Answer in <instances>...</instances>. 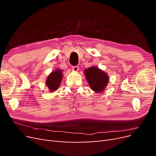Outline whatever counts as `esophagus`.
<instances>
[{"instance_id":"esophagus-1","label":"esophagus","mask_w":156,"mask_h":156,"mask_svg":"<svg viewBox=\"0 0 156 156\" xmlns=\"http://www.w3.org/2000/svg\"><path fill=\"white\" fill-rule=\"evenodd\" d=\"M72 69L73 71V72H77V71L79 70V67L75 66H73L72 68Z\"/></svg>"}]
</instances>
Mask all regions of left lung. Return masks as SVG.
<instances>
[{"label": "left lung", "mask_w": 156, "mask_h": 156, "mask_svg": "<svg viewBox=\"0 0 156 156\" xmlns=\"http://www.w3.org/2000/svg\"><path fill=\"white\" fill-rule=\"evenodd\" d=\"M84 74L90 87L96 93L104 90L109 81L108 74L94 66L84 69Z\"/></svg>", "instance_id": "8db88e82"}]
</instances>
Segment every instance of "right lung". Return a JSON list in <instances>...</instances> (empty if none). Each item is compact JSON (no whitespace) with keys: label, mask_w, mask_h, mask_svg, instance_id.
Wrapping results in <instances>:
<instances>
[{"label":"right lung","mask_w":156,"mask_h":156,"mask_svg":"<svg viewBox=\"0 0 156 156\" xmlns=\"http://www.w3.org/2000/svg\"><path fill=\"white\" fill-rule=\"evenodd\" d=\"M62 72L63 71L60 69H56L48 75L45 84L50 92H55L58 88L63 77Z\"/></svg>","instance_id":"1"}]
</instances>
